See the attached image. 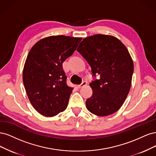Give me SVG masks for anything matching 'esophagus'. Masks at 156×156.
I'll use <instances>...</instances> for the list:
<instances>
[{"label":"esophagus","mask_w":156,"mask_h":156,"mask_svg":"<svg viewBox=\"0 0 156 156\" xmlns=\"http://www.w3.org/2000/svg\"><path fill=\"white\" fill-rule=\"evenodd\" d=\"M87 85V82L86 81H83V82H82V83L80 84V85H78V88H81V87H84L85 85Z\"/></svg>","instance_id":"esophagus-1"}]
</instances>
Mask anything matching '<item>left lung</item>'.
Masks as SVG:
<instances>
[{
	"label": "left lung",
	"instance_id": "8db88e82",
	"mask_svg": "<svg viewBox=\"0 0 156 156\" xmlns=\"http://www.w3.org/2000/svg\"><path fill=\"white\" fill-rule=\"evenodd\" d=\"M77 51L86 59L95 78L89 85L92 96L85 102L89 111L100 117L110 115L122 106L131 87L133 63L119 39L97 34L85 37Z\"/></svg>",
	"mask_w": 156,
	"mask_h": 156
}]
</instances>
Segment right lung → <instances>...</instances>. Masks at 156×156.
<instances>
[{"label":"right lung","mask_w":156,"mask_h":156,"mask_svg":"<svg viewBox=\"0 0 156 156\" xmlns=\"http://www.w3.org/2000/svg\"><path fill=\"white\" fill-rule=\"evenodd\" d=\"M82 38L50 36L30 51L23 73V83L33 107L45 117L66 109L73 87L67 84L62 64L76 51Z\"/></svg>","instance_id":"add662e5"}]
</instances>
